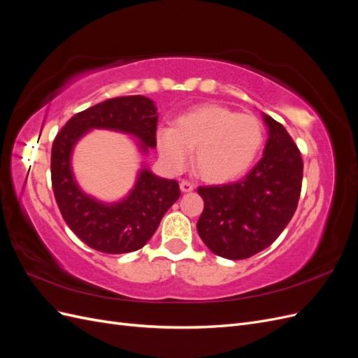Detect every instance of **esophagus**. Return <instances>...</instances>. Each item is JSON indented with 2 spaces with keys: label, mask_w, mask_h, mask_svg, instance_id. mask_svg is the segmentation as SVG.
<instances>
[{
  "label": "esophagus",
  "mask_w": 358,
  "mask_h": 358,
  "mask_svg": "<svg viewBox=\"0 0 358 358\" xmlns=\"http://www.w3.org/2000/svg\"><path fill=\"white\" fill-rule=\"evenodd\" d=\"M179 187H180L182 192H191L194 189V185H192L191 182H188V180H182Z\"/></svg>",
  "instance_id": "obj_1"
}]
</instances>
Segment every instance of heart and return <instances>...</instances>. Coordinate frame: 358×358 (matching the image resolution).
<instances>
[{
	"mask_svg": "<svg viewBox=\"0 0 358 358\" xmlns=\"http://www.w3.org/2000/svg\"><path fill=\"white\" fill-rule=\"evenodd\" d=\"M264 129L252 115L236 113L220 104H203L182 113L176 125L159 124L155 142L159 157L171 171L194 162L204 179L227 182L242 176L263 146Z\"/></svg>",
	"mask_w": 358,
	"mask_h": 358,
	"instance_id": "obj_1",
	"label": "heart"
}]
</instances>
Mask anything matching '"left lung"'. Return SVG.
<instances>
[{
	"instance_id": "1",
	"label": "left lung",
	"mask_w": 358,
	"mask_h": 358,
	"mask_svg": "<svg viewBox=\"0 0 358 358\" xmlns=\"http://www.w3.org/2000/svg\"><path fill=\"white\" fill-rule=\"evenodd\" d=\"M262 115L268 137L257 166L241 180L197 189L204 201L199 236L213 254L229 259L249 258L272 245L300 197L299 149L282 125Z\"/></svg>"
}]
</instances>
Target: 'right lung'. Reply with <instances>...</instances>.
I'll use <instances>...</instances> for the list:
<instances>
[{"mask_svg": "<svg viewBox=\"0 0 358 358\" xmlns=\"http://www.w3.org/2000/svg\"><path fill=\"white\" fill-rule=\"evenodd\" d=\"M157 110L148 96H116L74 115L53 142L50 173L58 208L71 231L96 251L127 254L143 248L180 196L175 179L157 176L146 164L149 149L157 146ZM92 129L129 135L143 155L135 187L117 202H103L85 193L72 173L73 148Z\"/></svg>", "mask_w": 358, "mask_h": 358, "instance_id": "add662e5", "label": "right lung"}]
</instances>
